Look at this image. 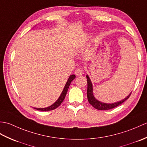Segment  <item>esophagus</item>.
Returning a JSON list of instances; mask_svg holds the SVG:
<instances>
[{"label": "esophagus", "mask_w": 147, "mask_h": 147, "mask_svg": "<svg viewBox=\"0 0 147 147\" xmlns=\"http://www.w3.org/2000/svg\"><path fill=\"white\" fill-rule=\"evenodd\" d=\"M74 74H75V75L77 76L82 75L83 70L82 69H76L75 71H74Z\"/></svg>", "instance_id": "1"}]
</instances>
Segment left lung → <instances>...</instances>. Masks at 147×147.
<instances>
[{
	"label": "left lung",
	"instance_id": "left-lung-1",
	"mask_svg": "<svg viewBox=\"0 0 147 147\" xmlns=\"http://www.w3.org/2000/svg\"><path fill=\"white\" fill-rule=\"evenodd\" d=\"M86 76L87 78V83H88V87H87V98H88V100L90 104H91L93 107L95 108L96 109H98V110H100V111L109 110V109L116 107L118 105L123 104L124 101H126V100L129 97L131 93H130L129 95H127L125 98L121 100V101L112 103V104H107V103L100 102L96 98H95L94 95H93V85L91 82V80L90 78V77L88 76V74H87Z\"/></svg>",
	"mask_w": 147,
	"mask_h": 147
}]
</instances>
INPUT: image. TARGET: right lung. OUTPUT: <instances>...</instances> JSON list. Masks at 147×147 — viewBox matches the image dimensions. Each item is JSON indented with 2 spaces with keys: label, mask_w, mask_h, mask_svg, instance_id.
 Returning a JSON list of instances; mask_svg holds the SVG:
<instances>
[{
  "label": "right lung",
  "mask_w": 147,
  "mask_h": 147,
  "mask_svg": "<svg viewBox=\"0 0 147 147\" xmlns=\"http://www.w3.org/2000/svg\"><path fill=\"white\" fill-rule=\"evenodd\" d=\"M76 78V76L74 75V74H72V75H70L69 77V78L67 81L66 83H65V85L64 86V88L62 90V92L61 93V94L59 96V98L55 102V103H54L52 105H51V106H49L48 107H45V108H35L34 107V109H36V110H38V111H52L54 110V109H55L57 107H58L59 105H60L62 102H63V100L65 98V96L66 95V93L67 92V90L69 87L70 86V84L71 83V82L73 81L74 78Z\"/></svg>",
  "instance_id": "add662e5"
}]
</instances>
